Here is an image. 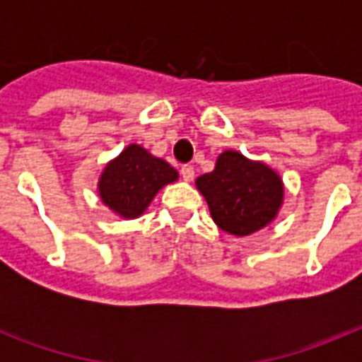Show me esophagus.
I'll use <instances>...</instances> for the list:
<instances>
[{
    "label": "esophagus",
    "instance_id": "esophagus-1",
    "mask_svg": "<svg viewBox=\"0 0 362 362\" xmlns=\"http://www.w3.org/2000/svg\"><path fill=\"white\" fill-rule=\"evenodd\" d=\"M180 175H182V178H184V180H186V182L193 180V176H195V169H193V165H182Z\"/></svg>",
    "mask_w": 362,
    "mask_h": 362
}]
</instances>
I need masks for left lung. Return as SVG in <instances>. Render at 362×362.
I'll list each match as a JSON object with an SVG mask.
<instances>
[{
	"mask_svg": "<svg viewBox=\"0 0 362 362\" xmlns=\"http://www.w3.org/2000/svg\"><path fill=\"white\" fill-rule=\"evenodd\" d=\"M195 184L209 203L212 220L237 237L267 226L284 197L280 176L274 170L231 150L221 153L216 169L199 176Z\"/></svg>",
	"mask_w": 362,
	"mask_h": 362,
	"instance_id": "obj_1",
	"label": "left lung"
}]
</instances>
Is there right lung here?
Masks as SVG:
<instances>
[{"label":"right lung","mask_w":362,"mask_h":362,"mask_svg":"<svg viewBox=\"0 0 362 362\" xmlns=\"http://www.w3.org/2000/svg\"><path fill=\"white\" fill-rule=\"evenodd\" d=\"M176 178L178 173L167 161L131 144L105 167L99 193L109 209L124 218H136L146 210L153 195Z\"/></svg>","instance_id":"right-lung-1"}]
</instances>
